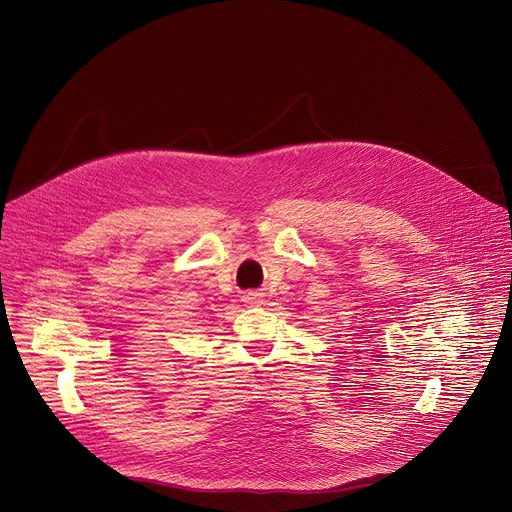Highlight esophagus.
I'll return each instance as SVG.
<instances>
[{
    "label": "esophagus",
    "mask_w": 512,
    "mask_h": 512,
    "mask_svg": "<svg viewBox=\"0 0 512 512\" xmlns=\"http://www.w3.org/2000/svg\"><path fill=\"white\" fill-rule=\"evenodd\" d=\"M243 302L251 304V306H259V304H263V296L257 294V291H249V294L243 296Z\"/></svg>",
    "instance_id": "34e87169"
}]
</instances>
